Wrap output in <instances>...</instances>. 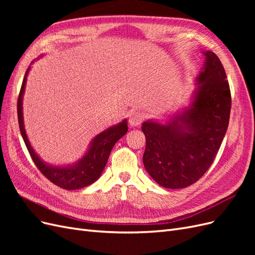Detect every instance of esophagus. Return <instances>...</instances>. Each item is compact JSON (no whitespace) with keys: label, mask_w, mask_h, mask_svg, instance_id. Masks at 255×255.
<instances>
[{"label":"esophagus","mask_w":255,"mask_h":255,"mask_svg":"<svg viewBox=\"0 0 255 255\" xmlns=\"http://www.w3.org/2000/svg\"><path fill=\"white\" fill-rule=\"evenodd\" d=\"M142 119H143V116L140 113L134 112V113H132V114L129 115L128 123H129V126L133 127V128L134 127H138L142 122Z\"/></svg>","instance_id":"esophagus-1"}]
</instances>
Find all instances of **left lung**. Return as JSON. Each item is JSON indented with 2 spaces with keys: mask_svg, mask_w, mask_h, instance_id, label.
I'll use <instances>...</instances> for the list:
<instances>
[{
  "mask_svg": "<svg viewBox=\"0 0 255 255\" xmlns=\"http://www.w3.org/2000/svg\"><path fill=\"white\" fill-rule=\"evenodd\" d=\"M205 56L188 106L168 120H146L143 166L160 186L180 189L197 182L210 168L225 137L231 113L227 74L214 52Z\"/></svg>",
  "mask_w": 255,
  "mask_h": 255,
  "instance_id": "left-lung-1",
  "label": "left lung"
}]
</instances>
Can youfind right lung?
<instances>
[{
	"label": "right lung",
	"instance_id": "obj_1",
	"mask_svg": "<svg viewBox=\"0 0 255 255\" xmlns=\"http://www.w3.org/2000/svg\"><path fill=\"white\" fill-rule=\"evenodd\" d=\"M41 57V56H40ZM34 61H32V64ZM30 70V66L27 68L24 79L22 82L21 90L18 98V120L20 132L25 142L26 148L33 158L35 165L39 169L41 173L60 188L68 190H75L96 182L101 176L104 168L109 160L111 151L115 143L117 142L122 136L128 132L127 119L122 120L120 123L106 128L103 132L98 134L94 139L90 141L89 148L76 163L67 166H54L43 161L40 156L35 152L32 144H30L28 137L25 132L24 120H23V95H24L27 75Z\"/></svg>",
	"mask_w": 255,
	"mask_h": 255
}]
</instances>
